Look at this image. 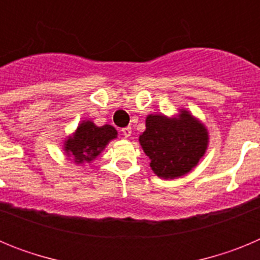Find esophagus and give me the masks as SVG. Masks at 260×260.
Returning a JSON list of instances; mask_svg holds the SVG:
<instances>
[{"instance_id": "obj_1", "label": "esophagus", "mask_w": 260, "mask_h": 260, "mask_svg": "<svg viewBox=\"0 0 260 260\" xmlns=\"http://www.w3.org/2000/svg\"><path fill=\"white\" fill-rule=\"evenodd\" d=\"M121 132H122V134L125 135V138H128L130 135H132V127H130V126H127V127H123Z\"/></svg>"}]
</instances>
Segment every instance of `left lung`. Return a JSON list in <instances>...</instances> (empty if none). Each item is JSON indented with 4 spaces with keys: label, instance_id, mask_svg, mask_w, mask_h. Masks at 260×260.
<instances>
[{
    "label": "left lung",
    "instance_id": "obj_1",
    "mask_svg": "<svg viewBox=\"0 0 260 260\" xmlns=\"http://www.w3.org/2000/svg\"><path fill=\"white\" fill-rule=\"evenodd\" d=\"M139 143L153 173L164 180L186 176L199 164L210 143V133L201 119L185 108L173 116L148 114Z\"/></svg>",
    "mask_w": 260,
    "mask_h": 260
}]
</instances>
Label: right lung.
I'll return each instance as SVG.
<instances>
[{
    "mask_svg": "<svg viewBox=\"0 0 260 260\" xmlns=\"http://www.w3.org/2000/svg\"><path fill=\"white\" fill-rule=\"evenodd\" d=\"M118 133L110 125L96 126L91 119L80 121L74 133L66 137L62 150L69 160H73L77 165L92 162L109 144L116 139Z\"/></svg>",
    "mask_w": 260,
    "mask_h": 260,
    "instance_id": "obj_1",
    "label": "right lung"
}]
</instances>
